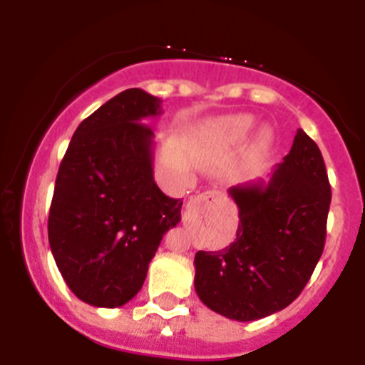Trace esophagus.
Here are the masks:
<instances>
[{
  "label": "esophagus",
  "instance_id": "esophagus-1",
  "mask_svg": "<svg viewBox=\"0 0 365 365\" xmlns=\"http://www.w3.org/2000/svg\"><path fill=\"white\" fill-rule=\"evenodd\" d=\"M215 193L214 192H206V193H201V195H197V197H193L192 201H190V208H193V206H199L201 202L208 201V199H214Z\"/></svg>",
  "mask_w": 365,
  "mask_h": 365
}]
</instances>
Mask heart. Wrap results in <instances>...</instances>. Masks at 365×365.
<instances>
[{
  "instance_id": "heart-1",
  "label": "heart",
  "mask_w": 365,
  "mask_h": 365,
  "mask_svg": "<svg viewBox=\"0 0 365 365\" xmlns=\"http://www.w3.org/2000/svg\"><path fill=\"white\" fill-rule=\"evenodd\" d=\"M256 122L252 117L247 115H235V117H227L219 120L217 135L222 143L227 144H243L252 135Z\"/></svg>"
}]
</instances>
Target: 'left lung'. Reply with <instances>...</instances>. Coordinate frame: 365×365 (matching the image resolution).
Here are the masks:
<instances>
[{
  "mask_svg": "<svg viewBox=\"0 0 365 365\" xmlns=\"http://www.w3.org/2000/svg\"><path fill=\"white\" fill-rule=\"evenodd\" d=\"M240 208L234 243L195 254V292L230 320L252 322L291 305L324 252L331 186L320 148L296 131L269 180L232 186Z\"/></svg>",
  "mask_w": 365,
  "mask_h": 365,
  "instance_id": "obj_1",
  "label": "left lung"
}]
</instances>
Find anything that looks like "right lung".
Listing matches in <instances>:
<instances>
[{"label":"right lung","mask_w":365,"mask_h":365,"mask_svg":"<svg viewBox=\"0 0 365 365\" xmlns=\"http://www.w3.org/2000/svg\"><path fill=\"white\" fill-rule=\"evenodd\" d=\"M157 96L125 89L80 122L60 164L49 245L73 294L122 307L143 289L163 235L180 221V199L153 179Z\"/></svg>","instance_id":"obj_1"}]
</instances>
